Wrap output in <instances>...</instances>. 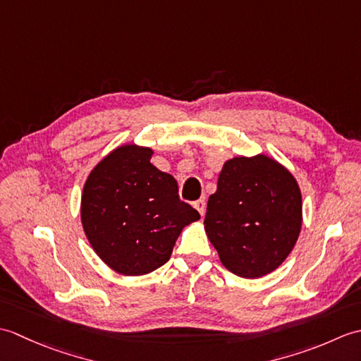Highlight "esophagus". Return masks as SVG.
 <instances>
[{
  "label": "esophagus",
  "mask_w": 361,
  "mask_h": 361,
  "mask_svg": "<svg viewBox=\"0 0 361 361\" xmlns=\"http://www.w3.org/2000/svg\"><path fill=\"white\" fill-rule=\"evenodd\" d=\"M194 208H195L198 212H200V216L203 217L204 212H206V202H204V198H200V200L194 202Z\"/></svg>",
  "instance_id": "34e87169"
}]
</instances>
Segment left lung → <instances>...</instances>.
I'll return each instance as SVG.
<instances>
[{"label":"left lung","mask_w":361,"mask_h":361,"mask_svg":"<svg viewBox=\"0 0 361 361\" xmlns=\"http://www.w3.org/2000/svg\"><path fill=\"white\" fill-rule=\"evenodd\" d=\"M301 225V190L286 167L264 153L226 161L204 229L229 271L247 279L274 271L293 250Z\"/></svg>","instance_id":"obj_1"}]
</instances>
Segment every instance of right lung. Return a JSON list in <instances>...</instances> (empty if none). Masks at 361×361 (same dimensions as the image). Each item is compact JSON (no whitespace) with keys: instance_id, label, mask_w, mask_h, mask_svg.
<instances>
[{"instance_id":"add662e5","label":"right lung","mask_w":361,"mask_h":361,"mask_svg":"<svg viewBox=\"0 0 361 361\" xmlns=\"http://www.w3.org/2000/svg\"><path fill=\"white\" fill-rule=\"evenodd\" d=\"M152 149L124 144L99 161L82 192V226L111 270L141 276L172 255L183 228L200 219L181 202L172 175L150 163Z\"/></svg>"}]
</instances>
